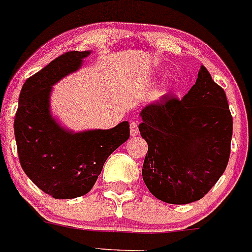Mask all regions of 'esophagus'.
I'll return each mask as SVG.
<instances>
[{
    "label": "esophagus",
    "instance_id": "obj_1",
    "mask_svg": "<svg viewBox=\"0 0 252 252\" xmlns=\"http://www.w3.org/2000/svg\"><path fill=\"white\" fill-rule=\"evenodd\" d=\"M130 135L131 136H136V135H139V126H137V124L135 123V122L130 123Z\"/></svg>",
    "mask_w": 252,
    "mask_h": 252
}]
</instances>
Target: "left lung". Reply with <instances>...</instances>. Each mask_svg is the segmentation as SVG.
<instances>
[{
    "label": "left lung",
    "instance_id": "obj_1",
    "mask_svg": "<svg viewBox=\"0 0 252 252\" xmlns=\"http://www.w3.org/2000/svg\"><path fill=\"white\" fill-rule=\"evenodd\" d=\"M140 116L148 143L142 177L152 195L171 204L201 200L229 159L233 121L225 91L201 65L183 99L164 95Z\"/></svg>",
    "mask_w": 252,
    "mask_h": 252
}]
</instances>
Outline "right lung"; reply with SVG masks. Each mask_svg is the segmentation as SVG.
Segmentation results:
<instances>
[{
    "label": "right lung",
    "instance_id": "obj_1",
    "mask_svg": "<svg viewBox=\"0 0 252 252\" xmlns=\"http://www.w3.org/2000/svg\"><path fill=\"white\" fill-rule=\"evenodd\" d=\"M91 51H69L26 80L14 121L19 160L27 177L54 198L86 195L110 154L129 139L126 121L111 129L73 131L52 116V86L75 73Z\"/></svg>",
    "mask_w": 252,
    "mask_h": 252
}]
</instances>
